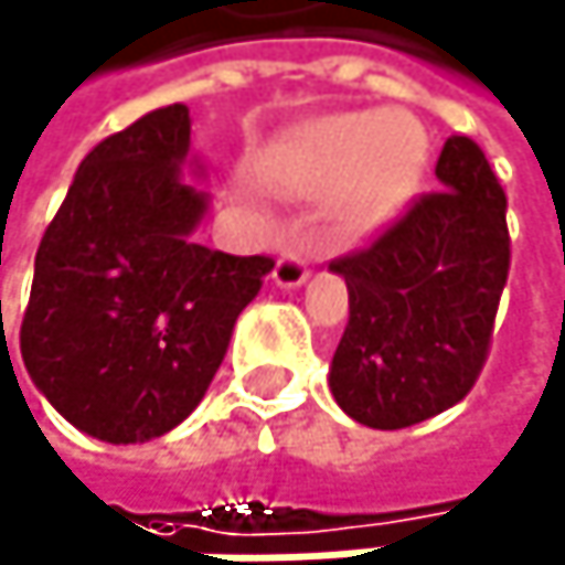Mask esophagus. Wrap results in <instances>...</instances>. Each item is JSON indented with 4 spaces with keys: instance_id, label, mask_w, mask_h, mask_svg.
<instances>
[{
    "instance_id": "1",
    "label": "esophagus",
    "mask_w": 565,
    "mask_h": 565,
    "mask_svg": "<svg viewBox=\"0 0 565 565\" xmlns=\"http://www.w3.org/2000/svg\"><path fill=\"white\" fill-rule=\"evenodd\" d=\"M274 285L277 288H285V291H291V288H301L305 280H308V257H301L298 250H285L280 254V260H277V267H274Z\"/></svg>"
}]
</instances>
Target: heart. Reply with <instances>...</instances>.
Segmentation results:
<instances>
[{
	"instance_id": "obj_1",
	"label": "heart",
	"mask_w": 565,
	"mask_h": 565,
	"mask_svg": "<svg viewBox=\"0 0 565 565\" xmlns=\"http://www.w3.org/2000/svg\"><path fill=\"white\" fill-rule=\"evenodd\" d=\"M425 134L408 113H338L280 147L277 170L305 193H334L344 231L395 217L425 170Z\"/></svg>"
}]
</instances>
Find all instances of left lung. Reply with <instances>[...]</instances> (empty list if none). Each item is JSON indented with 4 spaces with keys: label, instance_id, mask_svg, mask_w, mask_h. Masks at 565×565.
Returning a JSON list of instances; mask_svg holds the SVG:
<instances>
[{
    "label": "left lung",
    "instance_id": "obj_1",
    "mask_svg": "<svg viewBox=\"0 0 565 565\" xmlns=\"http://www.w3.org/2000/svg\"><path fill=\"white\" fill-rule=\"evenodd\" d=\"M435 177L441 190L331 260L348 285V328L328 385L369 428H408L452 408L489 358L509 277L505 193L469 137L446 140Z\"/></svg>",
    "mask_w": 565,
    "mask_h": 565
}]
</instances>
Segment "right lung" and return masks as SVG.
I'll use <instances>...</instances> for the list:
<instances>
[{"instance_id": "obj_1", "label": "right lung", "mask_w": 565, "mask_h": 565, "mask_svg": "<svg viewBox=\"0 0 565 565\" xmlns=\"http://www.w3.org/2000/svg\"><path fill=\"white\" fill-rule=\"evenodd\" d=\"M190 109L160 106L96 143L35 250L22 361L79 431L130 446L204 398L274 260L193 244L207 193L180 177Z\"/></svg>"}]
</instances>
